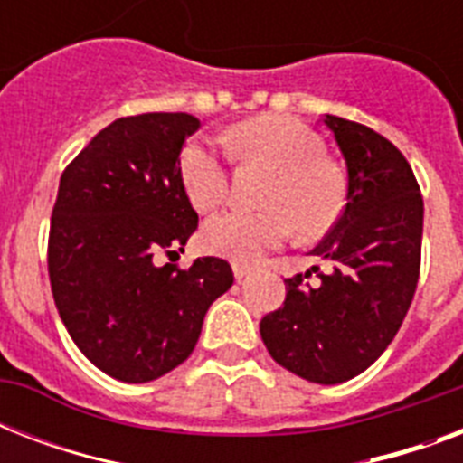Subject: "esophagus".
<instances>
[{"label":"esophagus","instance_id":"1","mask_svg":"<svg viewBox=\"0 0 463 463\" xmlns=\"http://www.w3.org/2000/svg\"><path fill=\"white\" fill-rule=\"evenodd\" d=\"M232 274H235V279H238V281H245L247 276L252 274V267H247V264H240V261H235V264H232Z\"/></svg>","mask_w":463,"mask_h":463}]
</instances>
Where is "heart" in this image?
I'll use <instances>...</instances> for the list:
<instances>
[{"mask_svg":"<svg viewBox=\"0 0 463 463\" xmlns=\"http://www.w3.org/2000/svg\"><path fill=\"white\" fill-rule=\"evenodd\" d=\"M235 158L274 170L261 211H223L202 231L203 247L242 264L260 261L288 238L293 225L303 238H319L336 223L345 203V182L324 160V141L307 125L283 115H261L232 127L223 137ZM180 182L196 211H213L228 192V167L209 141L182 148Z\"/></svg>","mask_w":463,"mask_h":463,"instance_id":"b5f03b06","label":"heart"}]
</instances>
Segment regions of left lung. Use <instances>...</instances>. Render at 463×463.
<instances>
[{
    "mask_svg": "<svg viewBox=\"0 0 463 463\" xmlns=\"http://www.w3.org/2000/svg\"><path fill=\"white\" fill-rule=\"evenodd\" d=\"M348 170L344 213L309 254L331 271L286 281L260 322L271 358L298 377L338 384L373 365L409 312L420 274L423 196L402 151L374 129L326 115ZM317 271V267H312Z\"/></svg>",
    "mask_w": 463,
    "mask_h": 463,
    "instance_id": "obj_1",
    "label": "left lung"
}]
</instances>
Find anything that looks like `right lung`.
Here are the masks:
<instances>
[{
    "label": "right lung",
    "instance_id": "add662e5",
    "mask_svg": "<svg viewBox=\"0 0 463 463\" xmlns=\"http://www.w3.org/2000/svg\"><path fill=\"white\" fill-rule=\"evenodd\" d=\"M196 129L187 112L119 118L61 173L47 242L54 305L79 351L119 382L158 380L184 363L206 309L232 286L218 257L156 264L196 231L180 182Z\"/></svg>",
    "mask_w": 463,
    "mask_h": 463
}]
</instances>
